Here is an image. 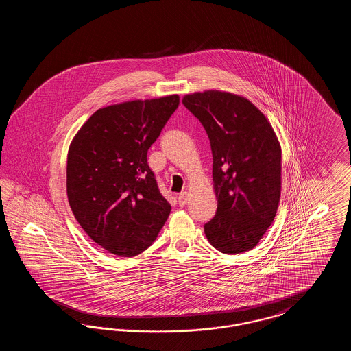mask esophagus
<instances>
[{
	"label": "esophagus",
	"instance_id": "esophagus-1",
	"mask_svg": "<svg viewBox=\"0 0 351 351\" xmlns=\"http://www.w3.org/2000/svg\"><path fill=\"white\" fill-rule=\"evenodd\" d=\"M178 201H179V205H185L188 201H189V193L185 191V192H182L180 195H179V197H178Z\"/></svg>",
	"mask_w": 351,
	"mask_h": 351
}]
</instances>
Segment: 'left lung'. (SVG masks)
I'll use <instances>...</instances> for the list:
<instances>
[{
	"label": "left lung",
	"mask_w": 351,
	"mask_h": 351,
	"mask_svg": "<svg viewBox=\"0 0 351 351\" xmlns=\"http://www.w3.org/2000/svg\"><path fill=\"white\" fill-rule=\"evenodd\" d=\"M213 155L217 212L204 226L223 254L254 249L274 222L282 192V147L266 116L243 96L222 90L185 95Z\"/></svg>",
	"instance_id": "obj_1"
}]
</instances>
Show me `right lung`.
<instances>
[{
  "mask_svg": "<svg viewBox=\"0 0 351 351\" xmlns=\"http://www.w3.org/2000/svg\"><path fill=\"white\" fill-rule=\"evenodd\" d=\"M179 101L169 95L101 108L69 145V206L84 232L110 254H141L167 221L171 205L159 192L147 151Z\"/></svg>",
  "mask_w": 351,
  "mask_h": 351,
  "instance_id": "add662e5",
  "label": "right lung"
}]
</instances>
